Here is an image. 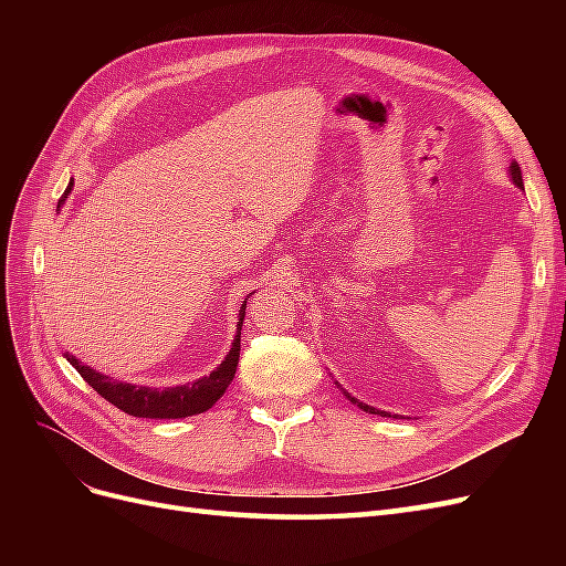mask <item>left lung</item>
<instances>
[{
    "instance_id": "obj_1",
    "label": "left lung",
    "mask_w": 566,
    "mask_h": 566,
    "mask_svg": "<svg viewBox=\"0 0 566 566\" xmlns=\"http://www.w3.org/2000/svg\"><path fill=\"white\" fill-rule=\"evenodd\" d=\"M510 177H512V181H515V186H520L522 191H524V181H522V169H520V165L517 163H512L510 165ZM345 391V389H342ZM345 397L352 401V403H356L358 408H364L366 413H375V416H387V418H391L389 413H385V410H378V408H373V406H368V403H361L358 399H354V397H349V391H345Z\"/></svg>"
}]
</instances>
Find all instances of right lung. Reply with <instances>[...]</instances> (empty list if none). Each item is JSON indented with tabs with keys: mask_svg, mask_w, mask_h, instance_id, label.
I'll list each match as a JSON object with an SVG mask.
<instances>
[{
	"mask_svg": "<svg viewBox=\"0 0 566 566\" xmlns=\"http://www.w3.org/2000/svg\"><path fill=\"white\" fill-rule=\"evenodd\" d=\"M71 186H73V181H71ZM71 186L65 188V196L59 200V205H63L67 193H71ZM248 297H245V302H248ZM245 302L241 306V314H238V328H235L233 345H231L227 358L219 364L217 370H212L210 375H205V378H200L196 382L165 387V389L139 387V385L113 380L104 373H96L94 368L84 366L80 358H75L73 354L65 352L63 356L67 358V364H71L82 375V378L87 380V385L94 387V391H98V397H104L115 408L125 410L127 416L160 418V420L163 418L198 416V413H205L208 408H212L217 403V399L227 391V387L233 380L238 356H241V328H243V318H245Z\"/></svg>",
	"mask_w": 566,
	"mask_h": 566,
	"instance_id": "obj_1",
	"label": "right lung"
}]
</instances>
